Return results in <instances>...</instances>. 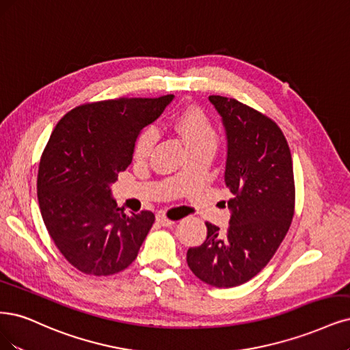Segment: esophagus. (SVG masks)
Here are the masks:
<instances>
[{
	"mask_svg": "<svg viewBox=\"0 0 350 350\" xmlns=\"http://www.w3.org/2000/svg\"><path fill=\"white\" fill-rule=\"evenodd\" d=\"M156 221H158L162 226H165V227H170V226H172L175 223L172 219H170V217H166L163 214H159L158 217H156Z\"/></svg>",
	"mask_w": 350,
	"mask_h": 350,
	"instance_id": "34e87169",
	"label": "esophagus"
}]
</instances>
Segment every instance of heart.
Masks as SVG:
<instances>
[{"label":"heart","mask_w":350,"mask_h":350,"mask_svg":"<svg viewBox=\"0 0 350 350\" xmlns=\"http://www.w3.org/2000/svg\"><path fill=\"white\" fill-rule=\"evenodd\" d=\"M172 129L183 139L188 152L200 148H215L217 130L208 116L198 107H187L172 120ZM156 135L152 129H143L133 144V156L139 162L146 161L154 146Z\"/></svg>","instance_id":"obj_1"}]
</instances>
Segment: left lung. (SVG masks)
<instances>
[{"mask_svg":"<svg viewBox=\"0 0 350 350\" xmlns=\"http://www.w3.org/2000/svg\"><path fill=\"white\" fill-rule=\"evenodd\" d=\"M227 136L224 180L233 198L226 233L206 223L207 239L187 252L197 278L217 288L242 285L278 250L295 208L290 146L272 118L234 98L210 95Z\"/></svg>","mask_w":350,"mask_h":350,"instance_id":"1","label":"left lung"}]
</instances>
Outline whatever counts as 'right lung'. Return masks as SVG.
<instances>
[{
    "mask_svg": "<svg viewBox=\"0 0 350 350\" xmlns=\"http://www.w3.org/2000/svg\"><path fill=\"white\" fill-rule=\"evenodd\" d=\"M172 98L83 104L66 113L52 131L39 163V207L56 247L78 271L107 276L136 259L154 214H126L111 198L110 185L131 163L142 129Z\"/></svg>",
    "mask_w": 350,
    "mask_h": 350,
    "instance_id": "add662e5",
    "label": "right lung"
}]
</instances>
